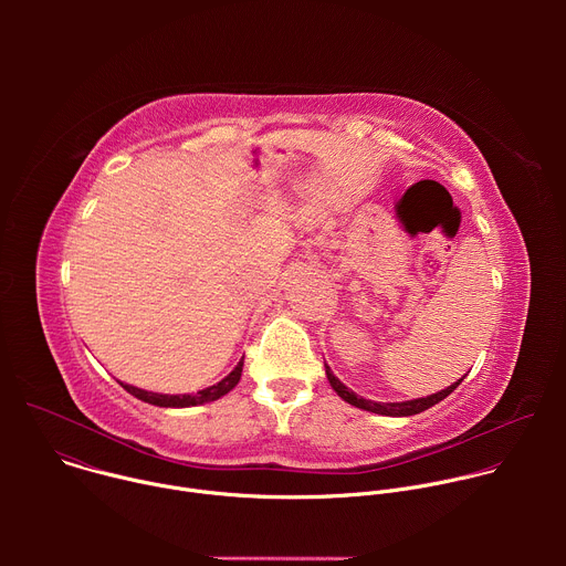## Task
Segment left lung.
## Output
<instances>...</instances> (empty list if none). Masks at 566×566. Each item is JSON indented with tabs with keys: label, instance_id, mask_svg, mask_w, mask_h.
<instances>
[{
	"label": "left lung",
	"instance_id": "left-lung-1",
	"mask_svg": "<svg viewBox=\"0 0 566 566\" xmlns=\"http://www.w3.org/2000/svg\"><path fill=\"white\" fill-rule=\"evenodd\" d=\"M325 371H327V380H329V385L334 387V391H336L343 400H347L349 406H354V408H358V410H367V412L380 415V417H412V415L426 412L428 408L437 406L439 400H443L446 396H450V394L459 387V382L463 380V378H459V380L452 382L450 387H446V389H441V391H437V394H430V396H426V398L400 400V402H376V400H367V398L358 396V394L352 391L345 382H340V378L332 371V367H329L327 363H325Z\"/></svg>",
	"mask_w": 566,
	"mask_h": 566
}]
</instances>
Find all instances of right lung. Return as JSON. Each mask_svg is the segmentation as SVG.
Segmentation results:
<instances>
[{"mask_svg": "<svg viewBox=\"0 0 566 566\" xmlns=\"http://www.w3.org/2000/svg\"><path fill=\"white\" fill-rule=\"evenodd\" d=\"M241 367H244V358L237 363V367L226 378H221L219 382H214L206 389H199L197 394H158V391H147V389H140V387H134L127 382H120V385L138 400H145V402H149V406H156V408H195V406H203V402L217 400L223 394H228L239 382Z\"/></svg>", "mask_w": 566, "mask_h": 566, "instance_id": "obj_1", "label": "right lung"}]
</instances>
